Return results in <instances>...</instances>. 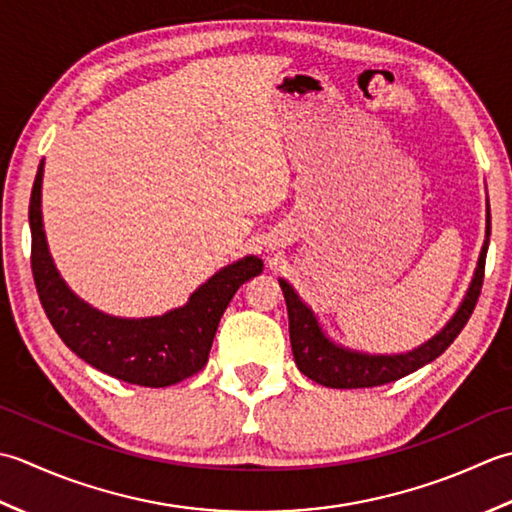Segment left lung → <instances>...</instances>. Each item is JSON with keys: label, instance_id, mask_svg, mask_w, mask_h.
Masks as SVG:
<instances>
[{"label": "left lung", "instance_id": "1", "mask_svg": "<svg viewBox=\"0 0 512 512\" xmlns=\"http://www.w3.org/2000/svg\"><path fill=\"white\" fill-rule=\"evenodd\" d=\"M488 236H490V210H488V225H486V243L482 247V256H479L475 278L471 289L457 309L453 320L437 333L433 340L422 344L420 349L411 353H402V356H367V353H353L347 349H340L336 344L329 342L322 331L318 329V322L311 314L307 305L296 296L285 280H280V289L285 294L287 314H289V340L291 351H294V360L298 369L322 387L331 389H369L380 387V384H389L404 378L413 371H417L424 364L433 362L437 356L451 347V342L460 336V331L466 327L468 318L473 316V309L477 305L479 291L484 285V267H486V252H488Z\"/></svg>", "mask_w": 512, "mask_h": 512}]
</instances>
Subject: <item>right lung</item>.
I'll return each mask as SVG.
<instances>
[{
	"label": "right lung",
	"mask_w": 512,
	"mask_h": 512,
	"mask_svg": "<svg viewBox=\"0 0 512 512\" xmlns=\"http://www.w3.org/2000/svg\"><path fill=\"white\" fill-rule=\"evenodd\" d=\"M41 174L44 163L37 170L28 207L30 267L41 307L66 347L95 369L139 387H170L201 371L229 300L263 271V260L247 256L221 269L194 291L185 307L161 318L106 316L72 294L52 265L41 225Z\"/></svg>",
	"instance_id": "add662e5"
}]
</instances>
